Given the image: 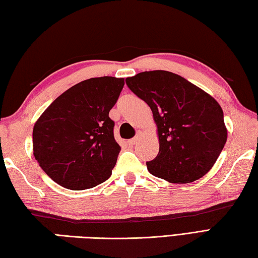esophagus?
Wrapping results in <instances>:
<instances>
[{"label": "esophagus", "instance_id": "esophagus-1", "mask_svg": "<svg viewBox=\"0 0 258 258\" xmlns=\"http://www.w3.org/2000/svg\"><path fill=\"white\" fill-rule=\"evenodd\" d=\"M137 140H138V136H136L135 138L128 140V145H129V146H134L136 143H137Z\"/></svg>", "mask_w": 258, "mask_h": 258}]
</instances>
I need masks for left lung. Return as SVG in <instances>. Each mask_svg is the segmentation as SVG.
Masks as SVG:
<instances>
[{"label": "left lung", "instance_id": "1", "mask_svg": "<svg viewBox=\"0 0 258 258\" xmlns=\"http://www.w3.org/2000/svg\"><path fill=\"white\" fill-rule=\"evenodd\" d=\"M129 89L152 109L159 152L147 162L150 174L185 184L210 171L227 142L219 103L200 87L167 71L125 79Z\"/></svg>", "mask_w": 258, "mask_h": 258}]
</instances>
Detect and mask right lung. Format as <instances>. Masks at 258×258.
<instances>
[{
  "instance_id": "add662e5",
  "label": "right lung",
  "mask_w": 258,
  "mask_h": 258,
  "mask_svg": "<svg viewBox=\"0 0 258 258\" xmlns=\"http://www.w3.org/2000/svg\"><path fill=\"white\" fill-rule=\"evenodd\" d=\"M124 80L80 82L52 102L32 131L33 155L52 181L70 189L94 187L112 173L120 153L109 112Z\"/></svg>"
}]
</instances>
